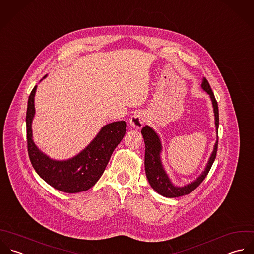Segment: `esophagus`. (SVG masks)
I'll list each match as a JSON object with an SVG mask.
<instances>
[{"instance_id":"1","label":"esophagus","mask_w":254,"mask_h":254,"mask_svg":"<svg viewBox=\"0 0 254 254\" xmlns=\"http://www.w3.org/2000/svg\"><path fill=\"white\" fill-rule=\"evenodd\" d=\"M145 122H146V115H145L143 112H141V111L135 112V113L131 116L130 121H129L130 125H131L133 128H135V129L142 128V127L144 126Z\"/></svg>"}]
</instances>
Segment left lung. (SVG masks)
I'll return each instance as SVG.
<instances>
[{
  "label": "left lung",
  "instance_id": "left-lung-1",
  "mask_svg": "<svg viewBox=\"0 0 254 254\" xmlns=\"http://www.w3.org/2000/svg\"><path fill=\"white\" fill-rule=\"evenodd\" d=\"M202 88L208 92L212 99L213 107H214V113H215V124H216V129H217V134H218V128H219V108H218V102L215 98L214 92L212 91V88L209 85L207 79H203L202 82ZM142 135L145 141V169H146V174L148 181L150 182L151 186L161 195L169 198H174V197H179L183 195H187L191 193L194 189H196L201 182L205 179L207 174L209 173L210 169L212 168V165L216 159L217 156V150H218V140L215 144L214 151L210 157V160L207 164V167L205 170L202 172V174L193 182L183 186V187H176L172 185L170 180L163 168V165L161 163V158H160V153L162 150V145L161 141L159 139V136L156 134V132L146 125L142 129ZM218 137V136H217Z\"/></svg>",
  "mask_w": 254,
  "mask_h": 254
}]
</instances>
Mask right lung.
I'll return each instance as SVG.
<instances>
[{"mask_svg": "<svg viewBox=\"0 0 254 254\" xmlns=\"http://www.w3.org/2000/svg\"><path fill=\"white\" fill-rule=\"evenodd\" d=\"M31 90L26 110V139L30 163L49 185L67 193H78L92 187L100 178L111 155L123 139L126 122L116 121L105 125L94 140L75 158L68 161H53L42 154L32 141L31 122L35 113L34 94Z\"/></svg>", "mask_w": 254, "mask_h": 254, "instance_id": "add662e5", "label": "right lung"}]
</instances>
